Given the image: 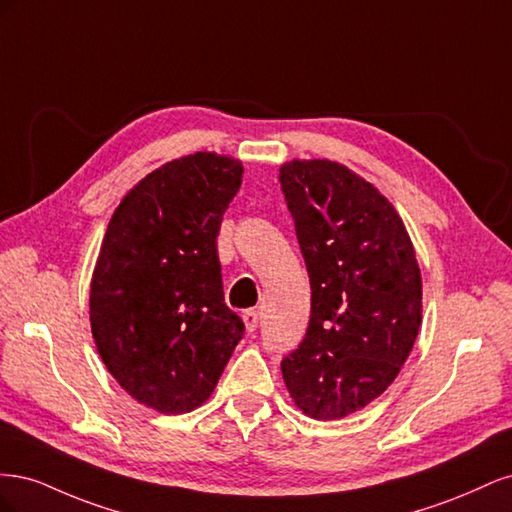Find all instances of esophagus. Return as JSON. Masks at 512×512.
<instances>
[{
  "mask_svg": "<svg viewBox=\"0 0 512 512\" xmlns=\"http://www.w3.org/2000/svg\"><path fill=\"white\" fill-rule=\"evenodd\" d=\"M258 312L256 309H245L243 312V324H245V329H247V333H254L256 329H258Z\"/></svg>",
  "mask_w": 512,
  "mask_h": 512,
  "instance_id": "1",
  "label": "esophagus"
}]
</instances>
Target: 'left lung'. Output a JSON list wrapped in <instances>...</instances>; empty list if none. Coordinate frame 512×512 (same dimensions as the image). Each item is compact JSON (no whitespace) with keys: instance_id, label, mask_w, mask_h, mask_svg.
Segmentation results:
<instances>
[{"instance_id":"left-lung-1","label":"left lung","mask_w":512,"mask_h":512,"mask_svg":"<svg viewBox=\"0 0 512 512\" xmlns=\"http://www.w3.org/2000/svg\"><path fill=\"white\" fill-rule=\"evenodd\" d=\"M280 181L312 288L305 339L282 374L305 416L337 421L389 389L410 356L421 269L391 200L348 166L290 160Z\"/></svg>"}]
</instances>
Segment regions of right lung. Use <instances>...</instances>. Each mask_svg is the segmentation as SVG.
<instances>
[{
  "label": "right lung",
  "mask_w": 512,
  "mask_h": 512,
  "mask_svg": "<svg viewBox=\"0 0 512 512\" xmlns=\"http://www.w3.org/2000/svg\"><path fill=\"white\" fill-rule=\"evenodd\" d=\"M243 164L196 151L151 170L121 198L89 286L98 354L138 404L203 406L243 335L224 303L218 232Z\"/></svg>",
  "instance_id": "add662e5"
}]
</instances>
